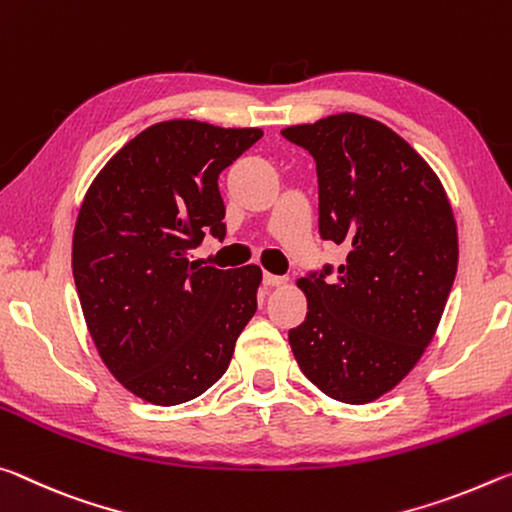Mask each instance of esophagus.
Wrapping results in <instances>:
<instances>
[{"instance_id":"1","label":"esophagus","mask_w":512,"mask_h":512,"mask_svg":"<svg viewBox=\"0 0 512 512\" xmlns=\"http://www.w3.org/2000/svg\"><path fill=\"white\" fill-rule=\"evenodd\" d=\"M288 279L286 276H279V274H270V272H265L263 274V283L267 288H276V286H283V283H286Z\"/></svg>"}]
</instances>
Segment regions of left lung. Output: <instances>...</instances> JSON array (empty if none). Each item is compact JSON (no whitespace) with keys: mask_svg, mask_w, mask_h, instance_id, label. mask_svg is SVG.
<instances>
[{"mask_svg":"<svg viewBox=\"0 0 512 512\" xmlns=\"http://www.w3.org/2000/svg\"><path fill=\"white\" fill-rule=\"evenodd\" d=\"M281 133L315 161L320 238L347 249L338 270L299 279L308 313L288 331L292 354L324 395L367 404L438 329L458 267L454 213L424 158L381 122L340 113Z\"/></svg>","mask_w":512,"mask_h":512,"instance_id":"left-lung-1","label":"left lung"}]
</instances>
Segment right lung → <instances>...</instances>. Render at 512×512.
<instances>
[{
  "label": "right lung",
  "mask_w": 512,
  "mask_h": 512,
  "mask_svg": "<svg viewBox=\"0 0 512 512\" xmlns=\"http://www.w3.org/2000/svg\"><path fill=\"white\" fill-rule=\"evenodd\" d=\"M261 129L170 120L129 140L92 181L74 226L72 274L99 356L156 406L222 379L256 313L261 267H201L190 251L226 236L217 179Z\"/></svg>",
  "instance_id": "add662e5"
}]
</instances>
